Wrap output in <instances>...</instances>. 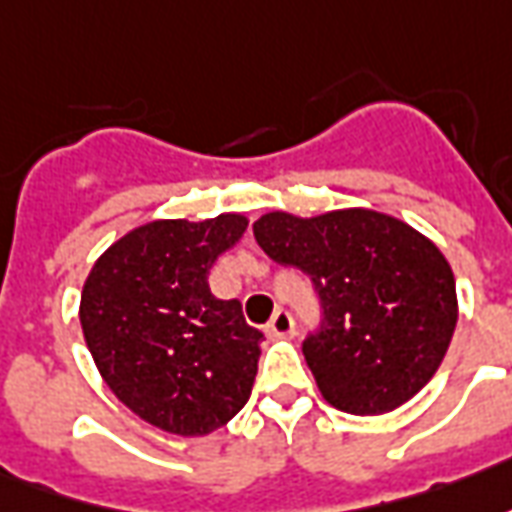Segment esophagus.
<instances>
[{
	"label": "esophagus",
	"mask_w": 512,
	"mask_h": 512,
	"mask_svg": "<svg viewBox=\"0 0 512 512\" xmlns=\"http://www.w3.org/2000/svg\"><path fill=\"white\" fill-rule=\"evenodd\" d=\"M292 333H294L292 313L278 308V311L272 313L270 324H267V335H270V338H283V335H292Z\"/></svg>",
	"instance_id": "1"
}]
</instances>
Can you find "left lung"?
I'll use <instances>...</instances> for the list:
<instances>
[{"mask_svg":"<svg viewBox=\"0 0 512 512\" xmlns=\"http://www.w3.org/2000/svg\"><path fill=\"white\" fill-rule=\"evenodd\" d=\"M253 237L272 261L313 281L322 324L302 341L324 401L384 414L431 382L458 322L455 278L434 242L384 212L316 218L267 212Z\"/></svg>","mask_w":512,"mask_h":512,"instance_id":"1","label":"left lung"}]
</instances>
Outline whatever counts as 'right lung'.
Returning a JSON list of instances; mask_svg holds the SVG:
<instances>
[{"instance_id":"right-lung-1","label":"right lung","mask_w":512,"mask_h":512,"mask_svg":"<svg viewBox=\"0 0 512 512\" xmlns=\"http://www.w3.org/2000/svg\"><path fill=\"white\" fill-rule=\"evenodd\" d=\"M248 218L152 220L89 272L81 330L103 382L130 412L177 436H207L251 398L264 335L240 300L210 292V270Z\"/></svg>"}]
</instances>
